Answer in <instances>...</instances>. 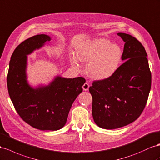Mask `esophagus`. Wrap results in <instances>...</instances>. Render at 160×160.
<instances>
[{"instance_id": "obj_1", "label": "esophagus", "mask_w": 160, "mask_h": 160, "mask_svg": "<svg viewBox=\"0 0 160 160\" xmlns=\"http://www.w3.org/2000/svg\"><path fill=\"white\" fill-rule=\"evenodd\" d=\"M82 88H83V89L84 91H88L89 89V84L88 83H84V85H83V87H82Z\"/></svg>"}]
</instances>
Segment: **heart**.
<instances>
[{
    "label": "heart",
    "instance_id": "1",
    "mask_svg": "<svg viewBox=\"0 0 160 160\" xmlns=\"http://www.w3.org/2000/svg\"><path fill=\"white\" fill-rule=\"evenodd\" d=\"M77 57L71 55L70 62L77 71L81 70V62L88 63L87 72L94 80L110 78L118 70L122 58L120 47L104 38H98L85 42L77 50Z\"/></svg>",
    "mask_w": 160,
    "mask_h": 160
}]
</instances>
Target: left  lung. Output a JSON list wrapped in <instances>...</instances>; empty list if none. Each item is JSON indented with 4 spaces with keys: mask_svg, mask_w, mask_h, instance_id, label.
<instances>
[{
    "mask_svg": "<svg viewBox=\"0 0 160 160\" xmlns=\"http://www.w3.org/2000/svg\"><path fill=\"white\" fill-rule=\"evenodd\" d=\"M124 42V62L110 78L95 81L89 90L92 116L99 127L115 129L136 120L143 111L152 85L146 51L135 38L118 33Z\"/></svg>",
    "mask_w": 160,
    "mask_h": 160,
    "instance_id": "8db88e82",
    "label": "left lung"
}]
</instances>
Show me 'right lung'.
Masks as SVG:
<instances>
[{
	"label": "right lung",
	"instance_id": "obj_1",
	"mask_svg": "<svg viewBox=\"0 0 160 160\" xmlns=\"http://www.w3.org/2000/svg\"><path fill=\"white\" fill-rule=\"evenodd\" d=\"M51 38L39 34L17 47L9 62L8 92L17 113L30 126L42 131H57L67 122L72 103L83 92V77L73 79L56 76L48 85L33 88L28 81V55L39 50Z\"/></svg>",
	"mask_w": 160,
	"mask_h": 160
}]
</instances>
